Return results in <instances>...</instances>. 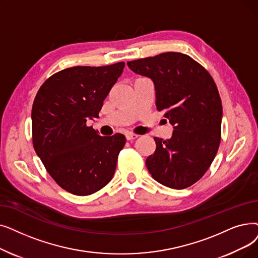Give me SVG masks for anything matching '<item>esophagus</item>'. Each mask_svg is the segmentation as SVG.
I'll return each instance as SVG.
<instances>
[{"mask_svg":"<svg viewBox=\"0 0 258 258\" xmlns=\"http://www.w3.org/2000/svg\"><path fill=\"white\" fill-rule=\"evenodd\" d=\"M125 137H126V140H135L138 138V135H136V134H133V133H127Z\"/></svg>","mask_w":258,"mask_h":258,"instance_id":"34e87169","label":"esophagus"}]
</instances>
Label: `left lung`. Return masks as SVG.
<instances>
[{
    "mask_svg": "<svg viewBox=\"0 0 258 258\" xmlns=\"http://www.w3.org/2000/svg\"><path fill=\"white\" fill-rule=\"evenodd\" d=\"M127 65L153 80L157 109L174 125L171 139L154 138L156 151L145 161L150 174L167 187L191 186L208 171L221 140L222 105L214 80L181 52H163Z\"/></svg>",
    "mask_w": 258,
    "mask_h": 258,
    "instance_id": "1",
    "label": "left lung"
}]
</instances>
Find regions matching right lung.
<instances>
[{
  "label": "right lung",
  "mask_w": 258,
  "mask_h": 258,
  "mask_svg": "<svg viewBox=\"0 0 258 258\" xmlns=\"http://www.w3.org/2000/svg\"><path fill=\"white\" fill-rule=\"evenodd\" d=\"M123 67L124 62L70 67L50 76L36 95L33 149L53 180L74 195L94 194L114 176L125 137L100 136L86 122L99 117Z\"/></svg>",
  "instance_id": "1"
}]
</instances>
